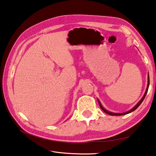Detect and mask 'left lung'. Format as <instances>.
Instances as JSON below:
<instances>
[{"label": "left lung", "instance_id": "8db88e82", "mask_svg": "<svg viewBox=\"0 0 156 156\" xmlns=\"http://www.w3.org/2000/svg\"><path fill=\"white\" fill-rule=\"evenodd\" d=\"M149 74H148V83H147V88H146V90H145V94H144V95H143V97H142V99L139 101V102L137 103V104L134 107V108H133V109H131L130 111H129V112H125V113H120V114H118V113H113V112H109V111H108L107 110V109H105L104 108H103V107L102 106V105L101 104V103H100V101H99V99H98V102H99V106H100V108H101V109H102V110L104 112H105L106 114H109V115H125V114H129V113H130V112H133V111H135V109L138 108V107L141 105V103L143 102V101L144 100V99H145V96H146V94H147V90H148V88H149Z\"/></svg>", "mask_w": 156, "mask_h": 156}]
</instances>
